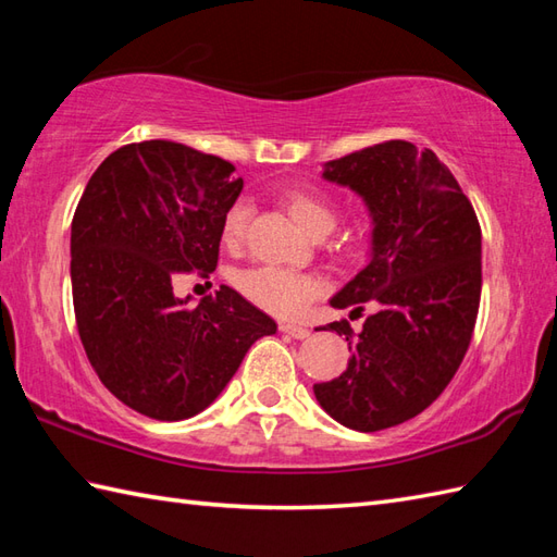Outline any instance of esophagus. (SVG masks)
Wrapping results in <instances>:
<instances>
[{
  "label": "esophagus",
  "instance_id": "esophagus-1",
  "mask_svg": "<svg viewBox=\"0 0 557 557\" xmlns=\"http://www.w3.org/2000/svg\"><path fill=\"white\" fill-rule=\"evenodd\" d=\"M280 330L285 335H289V337H294V339H306L311 335V330L309 327H301V325H294V323H280Z\"/></svg>",
  "mask_w": 557,
  "mask_h": 557
}]
</instances>
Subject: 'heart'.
I'll use <instances>...</instances> for the list:
<instances>
[{
	"label": "heart",
	"instance_id": "1",
	"mask_svg": "<svg viewBox=\"0 0 557 557\" xmlns=\"http://www.w3.org/2000/svg\"><path fill=\"white\" fill-rule=\"evenodd\" d=\"M289 215L301 224L311 236H325L335 230L337 208L321 191L311 188H289L280 196ZM251 210L244 200H234L222 218V244L236 251L244 244L246 224ZM234 287L244 299L272 315L294 318L309 309V304L323 292L321 280L306 272H297L280 265H258L234 275Z\"/></svg>",
	"mask_w": 557,
	"mask_h": 557
}]
</instances>
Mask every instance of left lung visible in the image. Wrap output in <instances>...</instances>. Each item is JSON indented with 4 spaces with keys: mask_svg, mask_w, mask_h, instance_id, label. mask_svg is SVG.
<instances>
[{
    "mask_svg": "<svg viewBox=\"0 0 557 557\" xmlns=\"http://www.w3.org/2000/svg\"><path fill=\"white\" fill-rule=\"evenodd\" d=\"M373 215V256L335 297V309L375 306L345 335L347 371L313 385L321 407L347 429H393L431 407L453 381L474 335L481 301V227L474 206L433 150L385 140L325 164Z\"/></svg>",
    "mask_w": 557,
    "mask_h": 557,
    "instance_id": "8db88e82",
    "label": "left lung"
}]
</instances>
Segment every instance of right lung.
<instances>
[{"instance_id":"1","label":"right lung","mask_w":557,"mask_h":557,"mask_svg":"<svg viewBox=\"0 0 557 557\" xmlns=\"http://www.w3.org/2000/svg\"><path fill=\"white\" fill-rule=\"evenodd\" d=\"M234 164L172 140L128 144L92 172L71 222L81 345L102 385L158 421L196 417L275 321L220 287L188 306L184 275L210 277L222 218L244 180Z\"/></svg>"}]
</instances>
